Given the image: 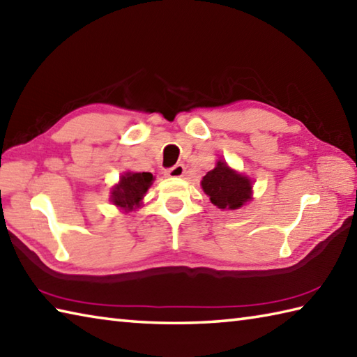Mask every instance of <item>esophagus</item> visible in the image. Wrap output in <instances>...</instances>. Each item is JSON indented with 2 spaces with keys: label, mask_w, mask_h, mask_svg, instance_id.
<instances>
[{
  "label": "esophagus",
  "mask_w": 357,
  "mask_h": 357,
  "mask_svg": "<svg viewBox=\"0 0 357 357\" xmlns=\"http://www.w3.org/2000/svg\"><path fill=\"white\" fill-rule=\"evenodd\" d=\"M185 172V167L183 164H176L174 167H172V169L167 172V176L170 178H181Z\"/></svg>",
  "instance_id": "1"
}]
</instances>
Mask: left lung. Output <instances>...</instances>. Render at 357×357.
Wrapping results in <instances>:
<instances>
[{
  "label": "left lung",
  "instance_id": "1",
  "mask_svg": "<svg viewBox=\"0 0 357 357\" xmlns=\"http://www.w3.org/2000/svg\"><path fill=\"white\" fill-rule=\"evenodd\" d=\"M201 187L212 204L222 211H235L252 199V181L230 169L226 160H218L215 169L207 172Z\"/></svg>",
  "mask_w": 357,
  "mask_h": 357
}]
</instances>
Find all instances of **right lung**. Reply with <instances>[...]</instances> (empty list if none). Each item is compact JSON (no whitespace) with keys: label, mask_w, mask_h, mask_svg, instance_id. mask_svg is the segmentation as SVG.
<instances>
[{"label":"right lung","mask_w":357,"mask_h":357,"mask_svg":"<svg viewBox=\"0 0 357 357\" xmlns=\"http://www.w3.org/2000/svg\"><path fill=\"white\" fill-rule=\"evenodd\" d=\"M153 181H155V178H153L151 173H123L119 184L111 188L109 199L114 206L125 212L135 211L141 206L144 195L153 184Z\"/></svg>","instance_id":"add662e5"}]
</instances>
